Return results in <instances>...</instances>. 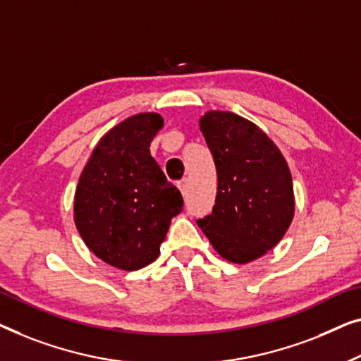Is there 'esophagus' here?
Listing matches in <instances>:
<instances>
[{"label": "esophagus", "instance_id": "esophagus-1", "mask_svg": "<svg viewBox=\"0 0 361 361\" xmlns=\"http://www.w3.org/2000/svg\"><path fill=\"white\" fill-rule=\"evenodd\" d=\"M178 188H180L181 195L185 196V195H186V188H188V180H181V181L178 183Z\"/></svg>", "mask_w": 361, "mask_h": 361}]
</instances>
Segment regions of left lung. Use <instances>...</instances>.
Segmentation results:
<instances>
[{"mask_svg":"<svg viewBox=\"0 0 361 361\" xmlns=\"http://www.w3.org/2000/svg\"><path fill=\"white\" fill-rule=\"evenodd\" d=\"M200 129L217 170L211 216L197 221L211 245L232 263H250L284 237L294 190L281 150L257 124L231 111H207Z\"/></svg>","mask_w":361,"mask_h":361,"instance_id":"left-lung-1","label":"left lung"}]
</instances>
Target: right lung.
<instances>
[{"mask_svg": "<svg viewBox=\"0 0 361 361\" xmlns=\"http://www.w3.org/2000/svg\"><path fill=\"white\" fill-rule=\"evenodd\" d=\"M159 113H140L106 132L81 171L73 221L85 245L119 270H140L160 255L170 222L183 207L150 155Z\"/></svg>", "mask_w": 361, "mask_h": 361, "instance_id": "right-lung-1", "label": "right lung"}]
</instances>
